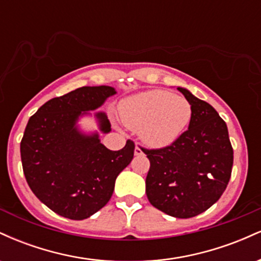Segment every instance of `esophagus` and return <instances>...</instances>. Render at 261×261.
Returning <instances> with one entry per match:
<instances>
[{"label":"esophagus","instance_id":"esophagus-1","mask_svg":"<svg viewBox=\"0 0 261 261\" xmlns=\"http://www.w3.org/2000/svg\"><path fill=\"white\" fill-rule=\"evenodd\" d=\"M142 153H143L142 149H141L140 146L136 143V147H135V155H141Z\"/></svg>","mask_w":261,"mask_h":261}]
</instances>
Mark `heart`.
I'll return each instance as SVG.
<instances>
[{
    "label": "heart",
    "mask_w": 261,
    "mask_h": 261,
    "mask_svg": "<svg viewBox=\"0 0 261 261\" xmlns=\"http://www.w3.org/2000/svg\"><path fill=\"white\" fill-rule=\"evenodd\" d=\"M193 116L187 98L163 89H151L127 98L120 106L125 126L139 131L140 139L153 148L172 145L184 133Z\"/></svg>",
    "instance_id": "obj_1"
}]
</instances>
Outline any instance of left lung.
<instances>
[{
    "label": "left lung",
    "mask_w": 261,
    "mask_h": 261,
    "mask_svg": "<svg viewBox=\"0 0 261 261\" xmlns=\"http://www.w3.org/2000/svg\"><path fill=\"white\" fill-rule=\"evenodd\" d=\"M193 108L189 128L168 147L145 149L151 163L146 194L155 208L176 218L202 214L228 185L233 148L228 128L214 107L178 87Z\"/></svg>",
    "instance_id": "left-lung-1"
}]
</instances>
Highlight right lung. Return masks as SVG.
Instances as JSON below:
<instances>
[{"instance_id":"right-lung-1","label":"right lung","mask_w":261,"mask_h":261,"mask_svg":"<svg viewBox=\"0 0 261 261\" xmlns=\"http://www.w3.org/2000/svg\"><path fill=\"white\" fill-rule=\"evenodd\" d=\"M116 94L110 86L81 87L41 106L27 124L20 158L27 182L44 205L70 220H85L107 205L115 180L134 158L135 145L110 151L98 131L79 120ZM100 133L112 131L106 113L94 114Z\"/></svg>"}]
</instances>
